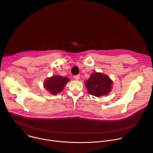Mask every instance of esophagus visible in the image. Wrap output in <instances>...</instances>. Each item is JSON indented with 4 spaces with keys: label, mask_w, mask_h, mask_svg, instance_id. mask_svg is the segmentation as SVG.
Returning a JSON list of instances; mask_svg holds the SVG:
<instances>
[{
    "label": "esophagus",
    "mask_w": 153,
    "mask_h": 153,
    "mask_svg": "<svg viewBox=\"0 0 153 153\" xmlns=\"http://www.w3.org/2000/svg\"><path fill=\"white\" fill-rule=\"evenodd\" d=\"M74 77V79H75L76 80H79V79H80V76H79V75H75Z\"/></svg>",
    "instance_id": "esophagus-1"
}]
</instances>
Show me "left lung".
I'll return each instance as SVG.
<instances>
[{"mask_svg": "<svg viewBox=\"0 0 153 153\" xmlns=\"http://www.w3.org/2000/svg\"><path fill=\"white\" fill-rule=\"evenodd\" d=\"M112 85L113 82L109 77L100 73L93 74L85 82L88 93L96 97L108 94L111 90Z\"/></svg>", "mask_w": 153, "mask_h": 153, "instance_id": "obj_1", "label": "left lung"}]
</instances>
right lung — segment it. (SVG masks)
<instances>
[{"mask_svg":"<svg viewBox=\"0 0 153 153\" xmlns=\"http://www.w3.org/2000/svg\"><path fill=\"white\" fill-rule=\"evenodd\" d=\"M70 80L67 77L54 76L47 79L43 85L45 88L52 94H56L62 91L66 83Z\"/></svg>","mask_w":153,"mask_h":153,"instance_id":"1","label":"right lung"}]
</instances>
